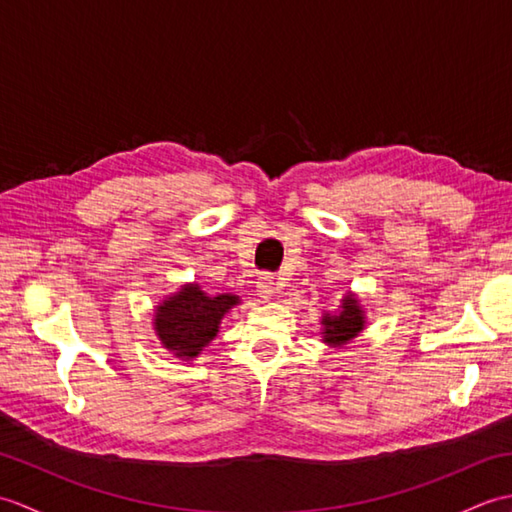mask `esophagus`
I'll return each mask as SVG.
<instances>
[{
	"label": "esophagus",
	"mask_w": 512,
	"mask_h": 512,
	"mask_svg": "<svg viewBox=\"0 0 512 512\" xmlns=\"http://www.w3.org/2000/svg\"><path fill=\"white\" fill-rule=\"evenodd\" d=\"M275 290H277V284H275V279L273 277H262L257 281V295L262 297V299H270L275 295Z\"/></svg>",
	"instance_id": "1"
}]
</instances>
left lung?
Wrapping results in <instances>:
<instances>
[{
	"label": "left lung",
	"instance_id": "8db88e82",
	"mask_svg": "<svg viewBox=\"0 0 512 512\" xmlns=\"http://www.w3.org/2000/svg\"><path fill=\"white\" fill-rule=\"evenodd\" d=\"M343 312L334 317H323V341L330 345H343L352 341L354 336L363 330V310L356 306L354 297L343 299Z\"/></svg>",
	"mask_w": 512,
	"mask_h": 512
}]
</instances>
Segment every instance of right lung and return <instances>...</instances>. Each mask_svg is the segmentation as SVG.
Here are the masks:
<instances>
[{
	"mask_svg": "<svg viewBox=\"0 0 512 512\" xmlns=\"http://www.w3.org/2000/svg\"><path fill=\"white\" fill-rule=\"evenodd\" d=\"M239 299L235 295L206 297L198 286H184L156 312V332L167 350L178 358L198 356L202 347L215 339L224 314Z\"/></svg>",
	"mask_w": 512,
	"mask_h": 512,
	"instance_id": "add662e5",
	"label": "right lung"
}]
</instances>
